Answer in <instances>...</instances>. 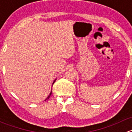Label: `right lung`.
Segmentation results:
<instances>
[{"label": "right lung", "instance_id": "1", "mask_svg": "<svg viewBox=\"0 0 132 132\" xmlns=\"http://www.w3.org/2000/svg\"><path fill=\"white\" fill-rule=\"evenodd\" d=\"M55 81H54V82H55ZM54 83H53V84H54ZM51 94H52V92H51V93H50V95H49V96H48V98H49V97H50V95H51Z\"/></svg>", "mask_w": 132, "mask_h": 132}]
</instances>
